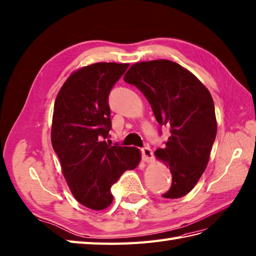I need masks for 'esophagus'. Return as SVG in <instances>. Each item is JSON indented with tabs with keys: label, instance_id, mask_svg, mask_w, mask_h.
I'll return each mask as SVG.
<instances>
[{
	"label": "esophagus",
	"instance_id": "esophagus-1",
	"mask_svg": "<svg viewBox=\"0 0 256 256\" xmlns=\"http://www.w3.org/2000/svg\"><path fill=\"white\" fill-rule=\"evenodd\" d=\"M140 152H142V159H144L145 162H150V160L152 159V157H154V155H152V150H150V147H144V148H142Z\"/></svg>",
	"mask_w": 256,
	"mask_h": 256
}]
</instances>
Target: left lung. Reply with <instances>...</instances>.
<instances>
[{"instance_id": "left-lung-1", "label": "left lung", "mask_w": 256, "mask_h": 256, "mask_svg": "<svg viewBox=\"0 0 256 256\" xmlns=\"http://www.w3.org/2000/svg\"><path fill=\"white\" fill-rule=\"evenodd\" d=\"M124 82L142 92L160 126L170 128V138L155 155L169 166L172 174L171 186L162 198H182L203 174L216 138L212 94L191 72L169 60L136 63Z\"/></svg>"}]
</instances>
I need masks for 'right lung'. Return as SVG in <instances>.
<instances>
[{"instance_id":"add662e5","label":"right lung","mask_w":256,"mask_h":256,"mask_svg":"<svg viewBox=\"0 0 256 256\" xmlns=\"http://www.w3.org/2000/svg\"><path fill=\"white\" fill-rule=\"evenodd\" d=\"M128 64L96 63L70 75L53 110L51 142L74 198L88 208L108 207L111 186L140 160L135 147L106 142L112 128L109 94Z\"/></svg>"}]
</instances>
